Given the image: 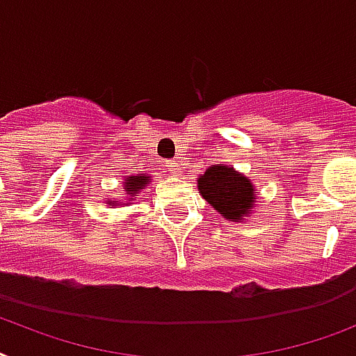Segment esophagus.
<instances>
[{
    "label": "esophagus",
    "instance_id": "obj_1",
    "mask_svg": "<svg viewBox=\"0 0 356 356\" xmlns=\"http://www.w3.org/2000/svg\"><path fill=\"white\" fill-rule=\"evenodd\" d=\"M169 169H171L172 172H175V175H180L181 172V169H180V165H178V163H176V161H169Z\"/></svg>",
    "mask_w": 356,
    "mask_h": 356
}]
</instances>
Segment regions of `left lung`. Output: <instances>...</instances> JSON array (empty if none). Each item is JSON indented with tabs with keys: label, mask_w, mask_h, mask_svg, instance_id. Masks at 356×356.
Masks as SVG:
<instances>
[{
	"label": "left lung",
	"mask_w": 356,
	"mask_h": 356,
	"mask_svg": "<svg viewBox=\"0 0 356 356\" xmlns=\"http://www.w3.org/2000/svg\"><path fill=\"white\" fill-rule=\"evenodd\" d=\"M202 198L229 222H242L257 205L254 185L234 167L216 163L196 180Z\"/></svg>",
	"instance_id": "8db88e82"
}]
</instances>
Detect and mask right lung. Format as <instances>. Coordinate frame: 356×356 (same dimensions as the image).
<instances>
[{"label":"right lung","instance_id":"add662e5","mask_svg":"<svg viewBox=\"0 0 356 356\" xmlns=\"http://www.w3.org/2000/svg\"><path fill=\"white\" fill-rule=\"evenodd\" d=\"M149 181H151V175H147V172L125 176V180H123V191H125V200H127V202H120V205H131L132 202L138 198V195L149 185ZM105 204L116 205V202H114L113 198H105Z\"/></svg>","mask_w":356,"mask_h":356}]
</instances>
